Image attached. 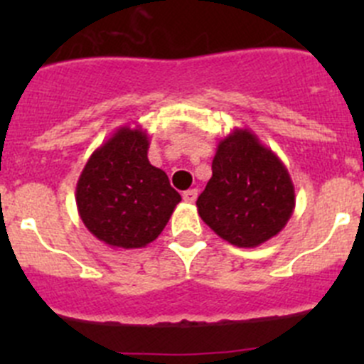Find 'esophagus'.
Returning <instances> with one entry per match:
<instances>
[{"label": "esophagus", "mask_w": 364, "mask_h": 364, "mask_svg": "<svg viewBox=\"0 0 364 364\" xmlns=\"http://www.w3.org/2000/svg\"><path fill=\"white\" fill-rule=\"evenodd\" d=\"M197 196H199V192H197L196 188L186 190V192H183V200H185V203H188V204H192V203H196Z\"/></svg>", "instance_id": "1"}]
</instances>
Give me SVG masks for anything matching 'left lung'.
Instances as JSON below:
<instances>
[{"mask_svg":"<svg viewBox=\"0 0 364 364\" xmlns=\"http://www.w3.org/2000/svg\"><path fill=\"white\" fill-rule=\"evenodd\" d=\"M211 168L197 211L222 240L255 248L287 225L296 205L291 174L252 130L234 128L223 137Z\"/></svg>","mask_w":364,"mask_h":364,"instance_id":"1","label":"left lung"}]
</instances>
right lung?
<instances>
[{
    "label": "right lung",
    "instance_id": "obj_1",
    "mask_svg": "<svg viewBox=\"0 0 364 364\" xmlns=\"http://www.w3.org/2000/svg\"><path fill=\"white\" fill-rule=\"evenodd\" d=\"M149 135L119 127L93 151L75 188L80 220L112 248H144L160 236L181 196L148 160Z\"/></svg>",
    "mask_w": 364,
    "mask_h": 364
}]
</instances>
